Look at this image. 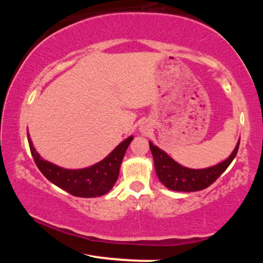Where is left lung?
Returning <instances> with one entry per match:
<instances>
[{
  "mask_svg": "<svg viewBox=\"0 0 263 263\" xmlns=\"http://www.w3.org/2000/svg\"><path fill=\"white\" fill-rule=\"evenodd\" d=\"M240 140L230 157L215 166L203 169H191L177 163L164 151L149 141V148L154 159V167L161 183L174 191H198L211 185L226 171L238 153Z\"/></svg>",
  "mask_w": 263,
  "mask_h": 263,
  "instance_id": "1",
  "label": "left lung"
}]
</instances>
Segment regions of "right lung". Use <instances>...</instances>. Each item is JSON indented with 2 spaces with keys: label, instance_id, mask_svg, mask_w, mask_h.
Here are the masks:
<instances>
[{
  "label": "right lung",
  "instance_id": "add662e5",
  "mask_svg": "<svg viewBox=\"0 0 263 263\" xmlns=\"http://www.w3.org/2000/svg\"><path fill=\"white\" fill-rule=\"evenodd\" d=\"M133 137L122 141L102 161L82 169H66L44 160L33 147L28 133L31 154L39 171L48 181L77 197H99L112 189L119 175V168Z\"/></svg>",
  "mask_w": 263,
  "mask_h": 263
}]
</instances>
